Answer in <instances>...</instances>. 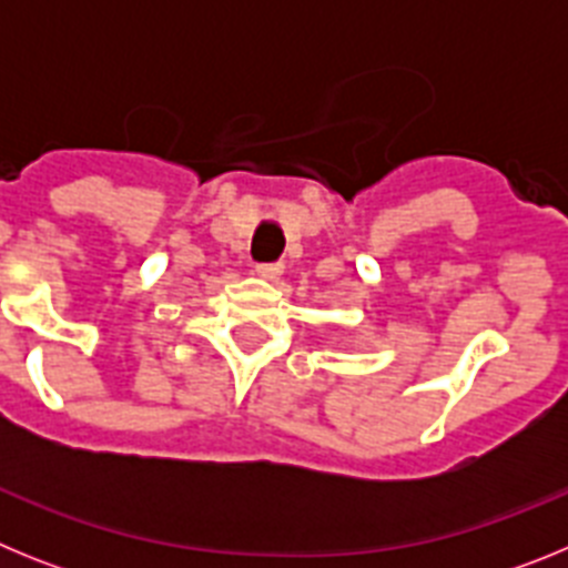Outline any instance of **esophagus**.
<instances>
[{
  "mask_svg": "<svg viewBox=\"0 0 568 568\" xmlns=\"http://www.w3.org/2000/svg\"><path fill=\"white\" fill-rule=\"evenodd\" d=\"M281 273H284V264H255V275H258V278L273 281L278 278Z\"/></svg>",
  "mask_w": 568,
  "mask_h": 568,
  "instance_id": "obj_1",
  "label": "esophagus"
}]
</instances>
